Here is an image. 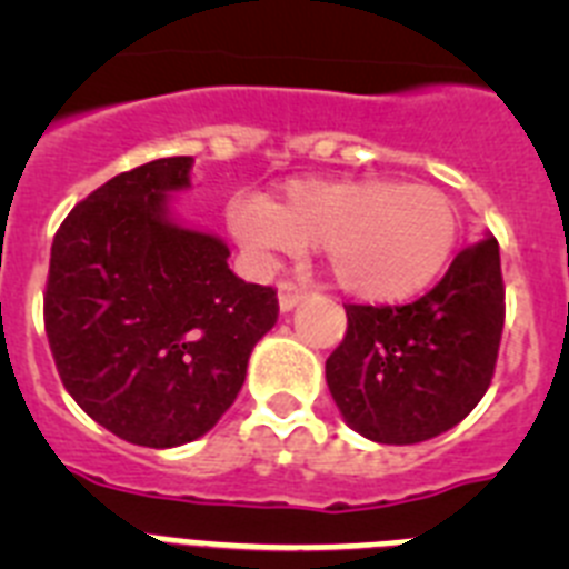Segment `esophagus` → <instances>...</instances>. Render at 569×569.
Masks as SVG:
<instances>
[{"instance_id": "1", "label": "esophagus", "mask_w": 569, "mask_h": 569, "mask_svg": "<svg viewBox=\"0 0 569 569\" xmlns=\"http://www.w3.org/2000/svg\"><path fill=\"white\" fill-rule=\"evenodd\" d=\"M308 296V290L296 284V281H279V308L293 310L301 299Z\"/></svg>"}]
</instances>
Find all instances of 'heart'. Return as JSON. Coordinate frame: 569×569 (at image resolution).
Masks as SVG:
<instances>
[{
  "mask_svg": "<svg viewBox=\"0 0 569 569\" xmlns=\"http://www.w3.org/2000/svg\"><path fill=\"white\" fill-rule=\"evenodd\" d=\"M228 219L259 256L321 244L330 276L367 301L425 290L459 241V210L445 190L396 179H301L273 208L241 196Z\"/></svg>",
  "mask_w": 569,
  "mask_h": 569,
  "instance_id": "heart-1",
  "label": "heart"
}]
</instances>
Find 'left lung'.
Instances as JSON below:
<instances>
[{"mask_svg":"<svg viewBox=\"0 0 569 569\" xmlns=\"http://www.w3.org/2000/svg\"><path fill=\"white\" fill-rule=\"evenodd\" d=\"M347 333L325 365L345 421L379 445H416L459 425L490 387L505 330L499 241L461 250L410 305H345Z\"/></svg>","mask_w":569,"mask_h":569,"instance_id":"obj_1","label":"left lung"}]
</instances>
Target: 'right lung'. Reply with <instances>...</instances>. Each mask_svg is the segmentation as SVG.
<instances>
[{
	"mask_svg": "<svg viewBox=\"0 0 569 569\" xmlns=\"http://www.w3.org/2000/svg\"><path fill=\"white\" fill-rule=\"evenodd\" d=\"M190 156L139 164L70 210L50 248L44 333L93 421L142 447L199 439L236 401L273 288L239 279L228 244L168 216Z\"/></svg>",
	"mask_w": 569,
	"mask_h": 569,
	"instance_id": "right-lung-1",
	"label": "right lung"
}]
</instances>
